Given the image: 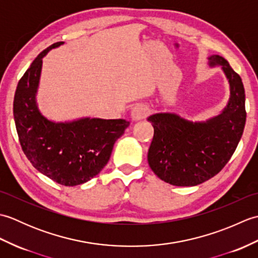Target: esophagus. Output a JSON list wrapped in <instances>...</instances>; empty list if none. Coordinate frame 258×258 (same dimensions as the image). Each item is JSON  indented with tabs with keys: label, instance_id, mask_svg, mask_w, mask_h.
<instances>
[{
	"label": "esophagus",
	"instance_id": "1",
	"mask_svg": "<svg viewBox=\"0 0 258 258\" xmlns=\"http://www.w3.org/2000/svg\"><path fill=\"white\" fill-rule=\"evenodd\" d=\"M150 113V109L144 104H136L132 107V111H131V116L134 120H141L144 119L147 115Z\"/></svg>",
	"mask_w": 258,
	"mask_h": 258
}]
</instances>
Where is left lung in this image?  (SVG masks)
Returning <instances> with one entry per match:
<instances>
[{
  "label": "left lung",
  "mask_w": 258,
  "mask_h": 258,
  "mask_svg": "<svg viewBox=\"0 0 258 258\" xmlns=\"http://www.w3.org/2000/svg\"><path fill=\"white\" fill-rule=\"evenodd\" d=\"M222 65L231 97L223 113L206 123H191L175 114L150 116L154 138L147 155L150 167L162 180L175 186H195L215 176L231 160L242 138L245 122V90L242 79L225 58L210 57Z\"/></svg>",
  "instance_id": "1"
}]
</instances>
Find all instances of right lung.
Segmentation results:
<instances>
[{
    "instance_id": "right-lung-1",
    "label": "right lung",
    "mask_w": 258,
    "mask_h": 258,
    "mask_svg": "<svg viewBox=\"0 0 258 258\" xmlns=\"http://www.w3.org/2000/svg\"><path fill=\"white\" fill-rule=\"evenodd\" d=\"M61 44L63 42H56L42 51L20 79L13 114L22 151L32 165L54 182L75 186L102 171L111 157L114 143L130 122L122 118H83L53 123L42 116L35 104L42 58Z\"/></svg>"
}]
</instances>
